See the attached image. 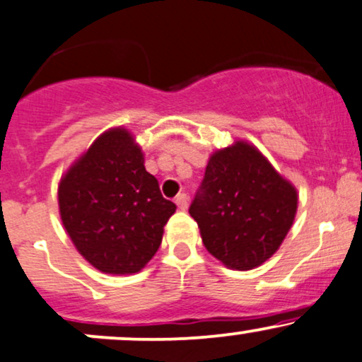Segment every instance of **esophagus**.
Listing matches in <instances>:
<instances>
[{
	"label": "esophagus",
	"mask_w": 362,
	"mask_h": 362,
	"mask_svg": "<svg viewBox=\"0 0 362 362\" xmlns=\"http://www.w3.org/2000/svg\"><path fill=\"white\" fill-rule=\"evenodd\" d=\"M175 202H177V206L180 209H187V204H189V197H187V194H178L177 197H175Z\"/></svg>",
	"instance_id": "esophagus-1"
}]
</instances>
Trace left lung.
Returning a JSON list of instances; mask_svg holds the SVG:
<instances>
[{
  "mask_svg": "<svg viewBox=\"0 0 362 362\" xmlns=\"http://www.w3.org/2000/svg\"><path fill=\"white\" fill-rule=\"evenodd\" d=\"M297 189L247 141L209 156L189 213L211 256L247 272L280 249L296 220Z\"/></svg>",
  "mask_w": 362,
  "mask_h": 362,
  "instance_id": "left-lung-1",
  "label": "left lung"
}]
</instances>
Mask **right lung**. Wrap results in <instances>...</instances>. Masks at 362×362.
I'll use <instances>...</instances> for the list:
<instances>
[{"label": "right lung", "instance_id": "obj_1", "mask_svg": "<svg viewBox=\"0 0 362 362\" xmlns=\"http://www.w3.org/2000/svg\"><path fill=\"white\" fill-rule=\"evenodd\" d=\"M62 223L78 254L106 275L141 272L177 206L161 196L132 132L113 127L62 175Z\"/></svg>", "mask_w": 362, "mask_h": 362}]
</instances>
